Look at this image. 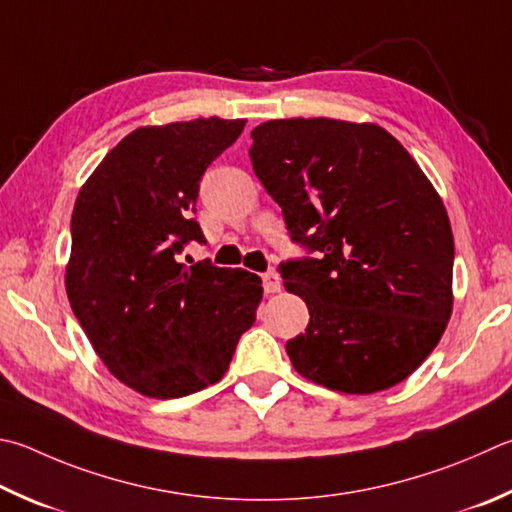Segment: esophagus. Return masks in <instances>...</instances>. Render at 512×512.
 I'll use <instances>...</instances> for the list:
<instances>
[{
  "label": "esophagus",
  "mask_w": 512,
  "mask_h": 512,
  "mask_svg": "<svg viewBox=\"0 0 512 512\" xmlns=\"http://www.w3.org/2000/svg\"><path fill=\"white\" fill-rule=\"evenodd\" d=\"M282 288V282H280V275H277L275 271H268L264 273V291L266 293H277Z\"/></svg>",
  "instance_id": "esophagus-1"
}]
</instances>
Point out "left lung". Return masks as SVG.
<instances>
[{
	"instance_id": "1",
	"label": "left lung",
	"mask_w": 512,
	"mask_h": 512,
	"mask_svg": "<svg viewBox=\"0 0 512 512\" xmlns=\"http://www.w3.org/2000/svg\"><path fill=\"white\" fill-rule=\"evenodd\" d=\"M250 161L315 257L282 266L284 288L309 306L286 342L295 371L342 394L401 383L439 345L452 315L454 239L434 185L374 123L266 120Z\"/></svg>"
}]
</instances>
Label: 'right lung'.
Instances as JSON below:
<instances>
[{"mask_svg":"<svg viewBox=\"0 0 512 512\" xmlns=\"http://www.w3.org/2000/svg\"><path fill=\"white\" fill-rule=\"evenodd\" d=\"M246 120L147 125L91 172L73 206L64 286L111 374L147 398H179L224 378L253 327L262 280L244 268L179 262L203 241L192 219L206 167Z\"/></svg>","mask_w":512,"mask_h":512,"instance_id":"right-lung-1","label":"right lung"}]
</instances>
